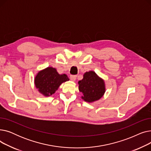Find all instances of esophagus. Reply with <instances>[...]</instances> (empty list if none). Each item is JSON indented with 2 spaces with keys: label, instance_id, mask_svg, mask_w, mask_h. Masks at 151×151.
I'll return each mask as SVG.
<instances>
[{
  "label": "esophagus",
  "instance_id": "34e87169",
  "mask_svg": "<svg viewBox=\"0 0 151 151\" xmlns=\"http://www.w3.org/2000/svg\"><path fill=\"white\" fill-rule=\"evenodd\" d=\"M76 79V75H71L70 76V80L72 81H75Z\"/></svg>",
  "mask_w": 151,
  "mask_h": 151
}]
</instances>
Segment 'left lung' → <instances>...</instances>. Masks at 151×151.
Masks as SVG:
<instances>
[{
  "instance_id": "1",
  "label": "left lung",
  "mask_w": 151,
  "mask_h": 151,
  "mask_svg": "<svg viewBox=\"0 0 151 151\" xmlns=\"http://www.w3.org/2000/svg\"><path fill=\"white\" fill-rule=\"evenodd\" d=\"M78 85L79 91L83 94L82 99L88 103L100 100L106 91L104 80L93 71L86 72L83 80L78 81Z\"/></svg>"
}]
</instances>
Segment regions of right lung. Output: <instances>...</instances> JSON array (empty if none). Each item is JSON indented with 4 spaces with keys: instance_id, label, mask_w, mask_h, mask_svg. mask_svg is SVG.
<instances>
[{
    "instance_id": "right-lung-1",
    "label": "right lung",
    "mask_w": 151,
    "mask_h": 151,
    "mask_svg": "<svg viewBox=\"0 0 151 151\" xmlns=\"http://www.w3.org/2000/svg\"><path fill=\"white\" fill-rule=\"evenodd\" d=\"M67 81L69 78L67 75H60L55 68L48 67L37 73L34 84L40 93L49 97L55 92L62 83Z\"/></svg>"
}]
</instances>
